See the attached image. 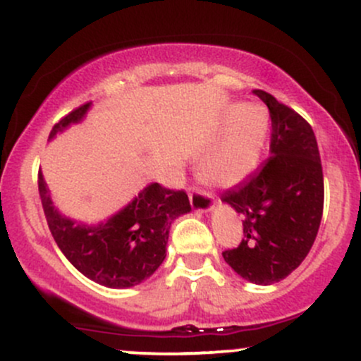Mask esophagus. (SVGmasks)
<instances>
[{
	"label": "esophagus",
	"mask_w": 361,
	"mask_h": 361,
	"mask_svg": "<svg viewBox=\"0 0 361 361\" xmlns=\"http://www.w3.org/2000/svg\"><path fill=\"white\" fill-rule=\"evenodd\" d=\"M190 204L195 211L209 212L214 207V195L211 192H204L199 188H190Z\"/></svg>",
	"instance_id": "1"
}]
</instances>
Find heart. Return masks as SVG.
Here are the masks:
<instances>
[{
    "mask_svg": "<svg viewBox=\"0 0 361 361\" xmlns=\"http://www.w3.org/2000/svg\"><path fill=\"white\" fill-rule=\"evenodd\" d=\"M224 137L204 161V173L217 185L240 183L255 168L269 128V114L262 106L250 104L231 109Z\"/></svg>",
    "mask_w": 361,
    "mask_h": 361,
    "instance_id": "obj_1",
    "label": "heart"
}]
</instances>
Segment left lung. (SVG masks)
Returning <instances> with one entry per match:
<instances>
[{
  "label": "left lung",
  "mask_w": 361,
  "mask_h": 361,
  "mask_svg": "<svg viewBox=\"0 0 361 361\" xmlns=\"http://www.w3.org/2000/svg\"><path fill=\"white\" fill-rule=\"evenodd\" d=\"M272 121L267 161L221 200L243 217V240L226 264L255 284L290 276L314 245L324 211V174L314 130L295 109L255 89Z\"/></svg>",
  "instance_id": "obj_1"
}]
</instances>
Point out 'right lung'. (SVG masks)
<instances>
[{
  "label": "right lung",
  "instance_id": "1",
  "mask_svg": "<svg viewBox=\"0 0 361 361\" xmlns=\"http://www.w3.org/2000/svg\"><path fill=\"white\" fill-rule=\"evenodd\" d=\"M90 102L63 116L49 133V140L70 123L85 116ZM39 195L47 226L59 250L77 271L108 288H130L157 271L166 259L171 223L192 211L185 190L149 185L123 211L96 226L75 224L54 209L42 173Z\"/></svg>",
  "mask_w": 361,
  "mask_h": 361
}]
</instances>
